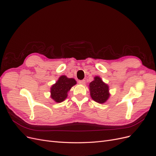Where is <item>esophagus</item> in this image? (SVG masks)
<instances>
[{
    "label": "esophagus",
    "instance_id": "34e87169",
    "mask_svg": "<svg viewBox=\"0 0 156 156\" xmlns=\"http://www.w3.org/2000/svg\"><path fill=\"white\" fill-rule=\"evenodd\" d=\"M78 83L80 84H85V80H81V81H79Z\"/></svg>",
    "mask_w": 156,
    "mask_h": 156
}]
</instances>
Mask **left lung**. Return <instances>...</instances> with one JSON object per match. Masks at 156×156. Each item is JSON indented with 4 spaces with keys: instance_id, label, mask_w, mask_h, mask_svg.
Wrapping results in <instances>:
<instances>
[{
    "instance_id": "obj_1",
    "label": "left lung",
    "mask_w": 156,
    "mask_h": 156,
    "mask_svg": "<svg viewBox=\"0 0 156 156\" xmlns=\"http://www.w3.org/2000/svg\"><path fill=\"white\" fill-rule=\"evenodd\" d=\"M90 96L93 100L98 103H103L109 97L108 87L102 81L100 77H94V80L89 84Z\"/></svg>"
}]
</instances>
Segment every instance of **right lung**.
I'll return each instance as SVG.
<instances>
[{
    "mask_svg": "<svg viewBox=\"0 0 156 156\" xmlns=\"http://www.w3.org/2000/svg\"><path fill=\"white\" fill-rule=\"evenodd\" d=\"M76 84L74 79L68 78L65 75L61 76L51 88V98L57 103L63 101L68 96V92Z\"/></svg>",
    "mask_w": 156,
    "mask_h": 156,
    "instance_id": "1",
    "label": "right lung"
}]
</instances>
